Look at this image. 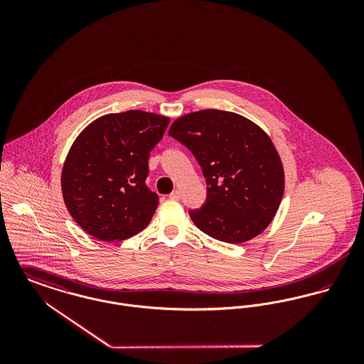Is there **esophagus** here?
Masks as SVG:
<instances>
[{
	"label": "esophagus",
	"instance_id": "1",
	"mask_svg": "<svg viewBox=\"0 0 364 364\" xmlns=\"http://www.w3.org/2000/svg\"><path fill=\"white\" fill-rule=\"evenodd\" d=\"M169 198L173 199V200H178V199L181 198V192L178 190H174L173 192L169 195Z\"/></svg>",
	"mask_w": 364,
	"mask_h": 364
}]
</instances>
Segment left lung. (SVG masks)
<instances>
[{
	"mask_svg": "<svg viewBox=\"0 0 364 364\" xmlns=\"http://www.w3.org/2000/svg\"><path fill=\"white\" fill-rule=\"evenodd\" d=\"M169 135L190 149L206 177L208 199L191 210L193 224L230 244L260 235L273 221L285 187L270 136L255 122L218 109L178 117Z\"/></svg>",
	"mask_w": 364,
	"mask_h": 364,
	"instance_id": "8db88e82",
	"label": "left lung"
}]
</instances>
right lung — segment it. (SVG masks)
I'll use <instances>...</instances> for the list:
<instances>
[{"label":"right lung","instance_id":"right-lung-1","mask_svg":"<svg viewBox=\"0 0 364 364\" xmlns=\"http://www.w3.org/2000/svg\"><path fill=\"white\" fill-rule=\"evenodd\" d=\"M169 117L128 110L94 120L75 139L61 173L72 218L101 242H120L151 221L158 195L147 188L149 156Z\"/></svg>","mask_w":364,"mask_h":364}]
</instances>
